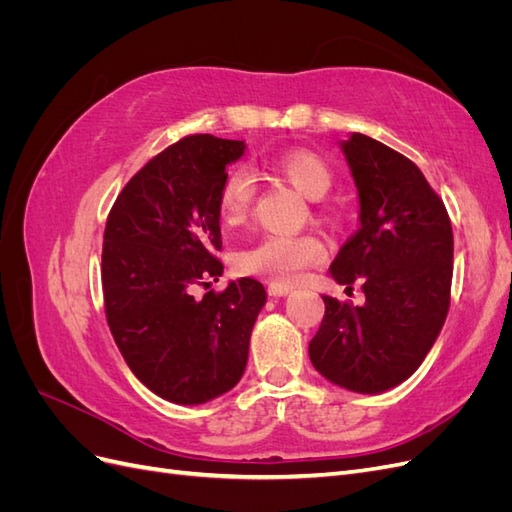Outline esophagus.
<instances>
[{
	"label": "esophagus",
	"mask_w": 512,
	"mask_h": 512,
	"mask_svg": "<svg viewBox=\"0 0 512 512\" xmlns=\"http://www.w3.org/2000/svg\"><path fill=\"white\" fill-rule=\"evenodd\" d=\"M292 288L286 286V284H269V294L271 297H286V294H290Z\"/></svg>",
	"instance_id": "34e87169"
}]
</instances>
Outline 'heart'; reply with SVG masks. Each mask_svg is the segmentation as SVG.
I'll use <instances>...</instances> for the list:
<instances>
[{"mask_svg": "<svg viewBox=\"0 0 512 512\" xmlns=\"http://www.w3.org/2000/svg\"><path fill=\"white\" fill-rule=\"evenodd\" d=\"M273 173L292 185L303 198L318 203L333 185V173L320 156L307 149L284 151L271 162ZM254 179L245 168H232L220 188V213L226 224H239L254 203ZM324 258V245L312 235H267L235 258L239 273L267 277L275 284H294L307 267Z\"/></svg>", "mask_w": 512, "mask_h": 512, "instance_id": "obj_1", "label": "heart"}]
</instances>
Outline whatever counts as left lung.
Wrapping results in <instances>:
<instances>
[{
    "mask_svg": "<svg viewBox=\"0 0 512 512\" xmlns=\"http://www.w3.org/2000/svg\"><path fill=\"white\" fill-rule=\"evenodd\" d=\"M359 196V230L339 247L331 277L365 303L324 294L309 359L352 393L378 395L408 380L436 344L453 282V228L444 203L406 156L352 132L339 143Z\"/></svg>",
    "mask_w": 512,
    "mask_h": 512,
    "instance_id": "8db88e82",
    "label": "left lung"
}]
</instances>
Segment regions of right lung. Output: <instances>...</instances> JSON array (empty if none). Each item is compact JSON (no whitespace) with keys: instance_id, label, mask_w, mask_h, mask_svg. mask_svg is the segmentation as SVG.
<instances>
[{"instance_id":"add662e5","label":"right lung","mask_w":512,"mask_h":512,"mask_svg":"<svg viewBox=\"0 0 512 512\" xmlns=\"http://www.w3.org/2000/svg\"><path fill=\"white\" fill-rule=\"evenodd\" d=\"M245 141L194 134L128 181L108 213L102 247L106 320L132 374L158 397L198 406L235 389L265 286L252 277L194 299L224 271L220 188Z\"/></svg>"}]
</instances>
